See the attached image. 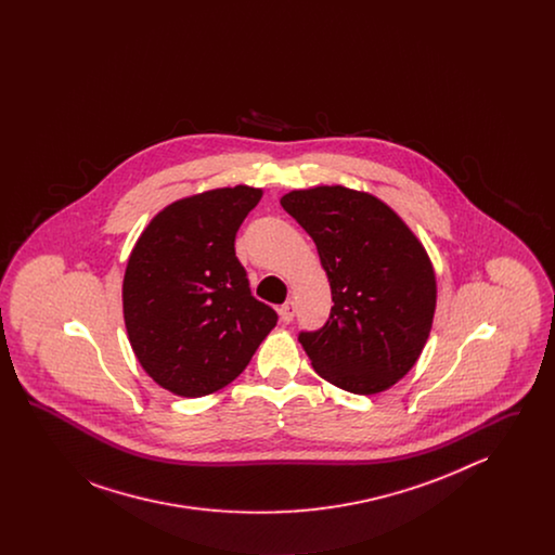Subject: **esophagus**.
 <instances>
[{
  "mask_svg": "<svg viewBox=\"0 0 555 555\" xmlns=\"http://www.w3.org/2000/svg\"><path fill=\"white\" fill-rule=\"evenodd\" d=\"M279 312H281V320H283V322H291L293 317H295V304H293L291 299L289 301H285Z\"/></svg>",
  "mask_w": 555,
  "mask_h": 555,
  "instance_id": "obj_1",
  "label": "esophagus"
}]
</instances>
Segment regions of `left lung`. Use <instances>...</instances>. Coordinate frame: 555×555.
<instances>
[{
	"label": "left lung",
	"instance_id": "left-lung-1",
	"mask_svg": "<svg viewBox=\"0 0 555 555\" xmlns=\"http://www.w3.org/2000/svg\"><path fill=\"white\" fill-rule=\"evenodd\" d=\"M281 206L314 238L335 304L297 337L312 366L349 393L389 389L416 364L433 324L437 285L423 245L369 193L317 186Z\"/></svg>",
	"mask_w": 555,
	"mask_h": 555
}]
</instances>
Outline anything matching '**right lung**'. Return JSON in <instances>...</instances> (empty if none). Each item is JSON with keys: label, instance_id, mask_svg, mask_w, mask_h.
I'll list each match as a JSON object with an SVG mask.
<instances>
[{"label": "right lung", "instance_id": "obj_1", "mask_svg": "<svg viewBox=\"0 0 555 555\" xmlns=\"http://www.w3.org/2000/svg\"><path fill=\"white\" fill-rule=\"evenodd\" d=\"M260 197L238 185L175 202L132 249L122 283L129 341L143 370L177 396L235 380L276 326L235 256L238 227Z\"/></svg>", "mask_w": 555, "mask_h": 555}]
</instances>
